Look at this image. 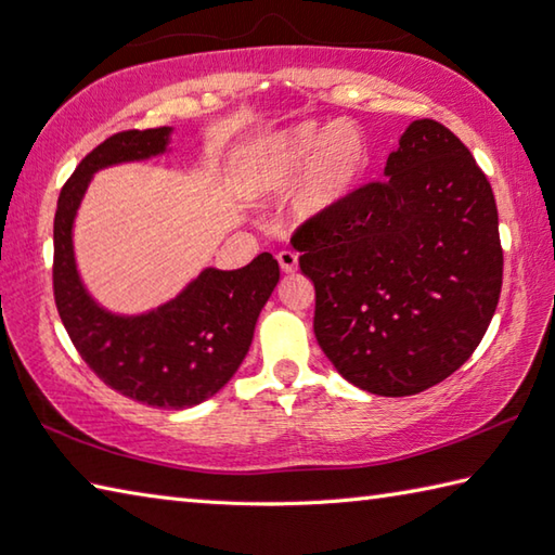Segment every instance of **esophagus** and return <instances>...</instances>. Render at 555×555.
<instances>
[{"instance_id": "obj_1", "label": "esophagus", "mask_w": 555, "mask_h": 555, "mask_svg": "<svg viewBox=\"0 0 555 555\" xmlns=\"http://www.w3.org/2000/svg\"><path fill=\"white\" fill-rule=\"evenodd\" d=\"M276 259H279V267H281V271H284V274H293V271L298 269V253L281 250L276 255Z\"/></svg>"}]
</instances>
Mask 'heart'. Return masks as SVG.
<instances>
[{
	"label": "heart",
	"instance_id": "heart-1",
	"mask_svg": "<svg viewBox=\"0 0 555 555\" xmlns=\"http://www.w3.org/2000/svg\"><path fill=\"white\" fill-rule=\"evenodd\" d=\"M370 169L367 140L346 124H298L255 140L238 162L241 193L250 197L286 195L301 181L298 211L305 219H326L344 209Z\"/></svg>",
	"mask_w": 555,
	"mask_h": 555
}]
</instances>
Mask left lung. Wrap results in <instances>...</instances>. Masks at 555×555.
<instances>
[{"label": "left lung", "mask_w": 555, "mask_h": 555, "mask_svg": "<svg viewBox=\"0 0 555 555\" xmlns=\"http://www.w3.org/2000/svg\"><path fill=\"white\" fill-rule=\"evenodd\" d=\"M314 336L346 382L415 396L473 356L503 284L491 183L446 126L412 121L384 181L293 233Z\"/></svg>", "instance_id": "1"}]
</instances>
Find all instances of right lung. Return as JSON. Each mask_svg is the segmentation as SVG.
Here are the masks:
<instances>
[{
  "label": "right lung",
  "mask_w": 555,
  "mask_h": 555,
  "mask_svg": "<svg viewBox=\"0 0 555 555\" xmlns=\"http://www.w3.org/2000/svg\"><path fill=\"white\" fill-rule=\"evenodd\" d=\"M171 133V126L116 133L78 164L56 203L52 276L59 317L88 367L138 403L181 410L219 393L238 372L279 284V262L262 253L241 269L207 267L179 296L143 314H116L90 296L78 274L74 223L92 176L164 155Z\"/></svg>",
  "instance_id": "obj_1"
}]
</instances>
